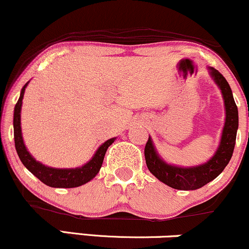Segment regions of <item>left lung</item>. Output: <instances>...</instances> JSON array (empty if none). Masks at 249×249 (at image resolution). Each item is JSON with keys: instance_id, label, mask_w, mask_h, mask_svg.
Returning <instances> with one entry per match:
<instances>
[{"instance_id": "left-lung-1", "label": "left lung", "mask_w": 249, "mask_h": 249, "mask_svg": "<svg viewBox=\"0 0 249 249\" xmlns=\"http://www.w3.org/2000/svg\"><path fill=\"white\" fill-rule=\"evenodd\" d=\"M209 75L220 89L225 103V125L221 133L220 144L210 160L194 166H181L165 162L154 145L151 137L146 142L145 162L147 169L156 178L177 190H196L209 183L223 171L231 160L235 146L236 132L239 127V112L234 102L233 93L225 76L217 70L208 67Z\"/></svg>"}]
</instances>
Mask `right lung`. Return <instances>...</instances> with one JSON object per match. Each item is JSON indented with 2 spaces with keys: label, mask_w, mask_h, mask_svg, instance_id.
Segmentation results:
<instances>
[{
  "label": "right lung",
  "mask_w": 249,
  "mask_h": 249,
  "mask_svg": "<svg viewBox=\"0 0 249 249\" xmlns=\"http://www.w3.org/2000/svg\"><path fill=\"white\" fill-rule=\"evenodd\" d=\"M27 83L21 89L20 98L16 103L15 108H14V141H15V149L20 157L22 164L28 169L35 177L40 179L41 182L45 183L46 185L52 188H75L80 187L85 183L93 179L97 174L99 173L102 168L104 157H105L106 150L108 146L116 141V137L107 139L105 143L97 149L94 155L92 156L91 160L84 165L78 166V168H68V169H59L47 166L39 160H35L26 147L23 142L22 130H21V108H22V99L26 91Z\"/></svg>",
  "instance_id": "obj_1"
}]
</instances>
